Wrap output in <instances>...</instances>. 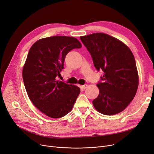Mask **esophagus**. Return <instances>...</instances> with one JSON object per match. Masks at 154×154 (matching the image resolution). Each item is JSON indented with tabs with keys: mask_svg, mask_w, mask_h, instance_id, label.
Instances as JSON below:
<instances>
[{
	"mask_svg": "<svg viewBox=\"0 0 154 154\" xmlns=\"http://www.w3.org/2000/svg\"><path fill=\"white\" fill-rule=\"evenodd\" d=\"M88 85L87 84H84V85H82V88L83 89H85L87 88H88Z\"/></svg>",
	"mask_w": 154,
	"mask_h": 154,
	"instance_id": "esophagus-1",
	"label": "esophagus"
}]
</instances>
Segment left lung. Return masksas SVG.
I'll use <instances>...</instances> for the list:
<instances>
[{
    "mask_svg": "<svg viewBox=\"0 0 154 154\" xmlns=\"http://www.w3.org/2000/svg\"><path fill=\"white\" fill-rule=\"evenodd\" d=\"M96 70L103 75L97 84L99 96L93 100L95 109L105 115L123 111L134 98L138 86L135 60L130 49L119 39L105 33L81 36Z\"/></svg>",
    "mask_w": 154,
    "mask_h": 154,
    "instance_id": "8db88e82",
    "label": "left lung"
}]
</instances>
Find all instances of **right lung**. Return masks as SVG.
I'll use <instances>...</instances> for the list:
<instances>
[{
    "instance_id": "obj_1",
    "label": "right lung",
    "mask_w": 154,
    "mask_h": 154,
    "mask_svg": "<svg viewBox=\"0 0 154 154\" xmlns=\"http://www.w3.org/2000/svg\"><path fill=\"white\" fill-rule=\"evenodd\" d=\"M82 45L73 37L45 38L32 45L23 69V79L29 98L45 115L60 118L71 111L79 95L76 85L58 81L67 53Z\"/></svg>"
}]
</instances>
